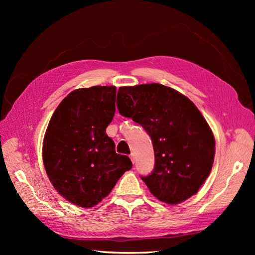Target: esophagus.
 <instances>
[{
	"instance_id": "34e87169",
	"label": "esophagus",
	"mask_w": 255,
	"mask_h": 255,
	"mask_svg": "<svg viewBox=\"0 0 255 255\" xmlns=\"http://www.w3.org/2000/svg\"><path fill=\"white\" fill-rule=\"evenodd\" d=\"M129 158H130V160H132V161H133V163H135V160H136V157H135V154H134V153H132V154H130V155H129Z\"/></svg>"
}]
</instances>
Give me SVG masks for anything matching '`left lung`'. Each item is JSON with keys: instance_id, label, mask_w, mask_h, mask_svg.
Returning <instances> with one entry per match:
<instances>
[{"instance_id": "8db88e82", "label": "left lung", "mask_w": 255, "mask_h": 255, "mask_svg": "<svg viewBox=\"0 0 255 255\" xmlns=\"http://www.w3.org/2000/svg\"><path fill=\"white\" fill-rule=\"evenodd\" d=\"M117 109L149 134L153 171L141 180L151 194L167 204H179L197 194L210 175L215 138L190 100L161 84L120 87Z\"/></svg>"}]
</instances>
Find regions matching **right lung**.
<instances>
[{
	"label": "right lung",
	"instance_id": "right-lung-1",
	"mask_svg": "<svg viewBox=\"0 0 255 255\" xmlns=\"http://www.w3.org/2000/svg\"><path fill=\"white\" fill-rule=\"evenodd\" d=\"M116 87L70 92L54 112L43 139L45 171L54 188L81 207L97 205L132 168L106 134L116 112Z\"/></svg>",
	"mask_w": 255,
	"mask_h": 255
}]
</instances>
